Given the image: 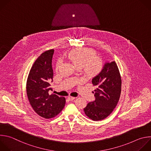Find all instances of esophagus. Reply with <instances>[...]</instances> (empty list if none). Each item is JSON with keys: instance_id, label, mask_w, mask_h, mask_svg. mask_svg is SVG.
I'll return each instance as SVG.
<instances>
[{"instance_id": "34e87169", "label": "esophagus", "mask_w": 151, "mask_h": 151, "mask_svg": "<svg viewBox=\"0 0 151 151\" xmlns=\"http://www.w3.org/2000/svg\"><path fill=\"white\" fill-rule=\"evenodd\" d=\"M68 98L69 99V100H70V101H73V100H74V99H75V97L69 96H68Z\"/></svg>"}]
</instances>
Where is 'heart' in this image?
<instances>
[{
  "instance_id": "b5f03b06",
  "label": "heart",
  "mask_w": 151,
  "mask_h": 151,
  "mask_svg": "<svg viewBox=\"0 0 151 151\" xmlns=\"http://www.w3.org/2000/svg\"><path fill=\"white\" fill-rule=\"evenodd\" d=\"M68 58L79 69H82L86 76L94 77L103 69L102 59L96 56L94 50L90 48H79L75 49L68 55ZM62 65V61H58L57 69Z\"/></svg>"
}]
</instances>
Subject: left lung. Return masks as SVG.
I'll use <instances>...</instances> for the list:
<instances>
[{"mask_svg": "<svg viewBox=\"0 0 151 151\" xmlns=\"http://www.w3.org/2000/svg\"><path fill=\"white\" fill-rule=\"evenodd\" d=\"M92 83L96 86L92 92L95 100L89 103L83 110L90 119L101 120L113 112L120 96L122 79L117 63L114 61L106 63L101 72L92 79Z\"/></svg>", "mask_w": 151, "mask_h": 151, "instance_id": "8db88e82", "label": "left lung"}]
</instances>
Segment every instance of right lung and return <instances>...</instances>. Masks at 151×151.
I'll use <instances>...</instances> for the list:
<instances>
[{
	"label": "right lung",
	"instance_id": "1",
	"mask_svg": "<svg viewBox=\"0 0 151 151\" xmlns=\"http://www.w3.org/2000/svg\"><path fill=\"white\" fill-rule=\"evenodd\" d=\"M54 50H47L35 61L27 81L26 90L29 102L35 112L44 119L53 118L63 109L66 99L50 94L53 81L52 58Z\"/></svg>",
	"mask_w": 151,
	"mask_h": 151
}]
</instances>
